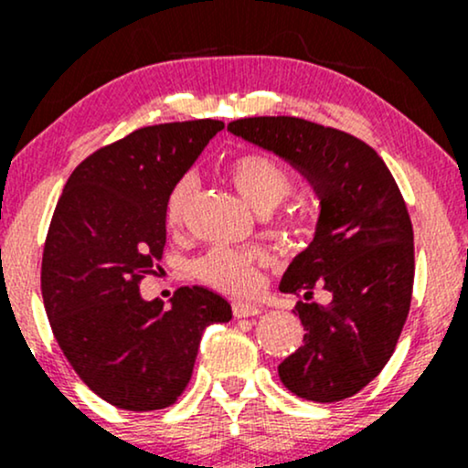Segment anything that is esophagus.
<instances>
[{
    "label": "esophagus",
    "instance_id": "esophagus-1",
    "mask_svg": "<svg viewBox=\"0 0 468 468\" xmlns=\"http://www.w3.org/2000/svg\"><path fill=\"white\" fill-rule=\"evenodd\" d=\"M260 313H261V308L257 303H250V302H235L233 303V314L238 316V319H246V316H255Z\"/></svg>",
    "mask_w": 468,
    "mask_h": 468
}]
</instances>
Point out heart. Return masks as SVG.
<instances>
[{
  "mask_svg": "<svg viewBox=\"0 0 468 468\" xmlns=\"http://www.w3.org/2000/svg\"><path fill=\"white\" fill-rule=\"evenodd\" d=\"M229 176L246 202L257 211H272L292 189L286 166L272 155L246 152L229 163ZM193 193V178L185 176L171 186L166 196L165 216L169 227H180ZM268 261V252L260 246H211L193 261V272L207 286L227 294H246L255 288L257 268Z\"/></svg>",
  "mask_w": 468,
  "mask_h": 468,
  "instance_id": "heart-1",
  "label": "heart"
}]
</instances>
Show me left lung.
Listing matches in <instances>:
<instances>
[{
  "label": "left lung",
  "instance_id": "left-lung-1",
  "mask_svg": "<svg viewBox=\"0 0 468 468\" xmlns=\"http://www.w3.org/2000/svg\"><path fill=\"white\" fill-rule=\"evenodd\" d=\"M229 132L277 154L308 178L321 200L314 238L283 272L303 346L279 365L299 399L336 402L358 394L394 354L410 314L413 229L388 165L352 133L294 116H255ZM314 287L331 302H312Z\"/></svg>",
  "mask_w": 468,
  "mask_h": 468
}]
</instances>
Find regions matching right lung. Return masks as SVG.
<instances>
[{
	"mask_svg": "<svg viewBox=\"0 0 468 468\" xmlns=\"http://www.w3.org/2000/svg\"><path fill=\"white\" fill-rule=\"evenodd\" d=\"M222 121L143 127L72 171L44 246L41 294L74 372L130 411L165 410L189 385L202 332L230 321L213 290H176L171 308L144 302L141 279L163 260L166 196Z\"/></svg>",
	"mask_w": 468,
	"mask_h": 468,
	"instance_id": "1",
	"label": "right lung"
}]
</instances>
